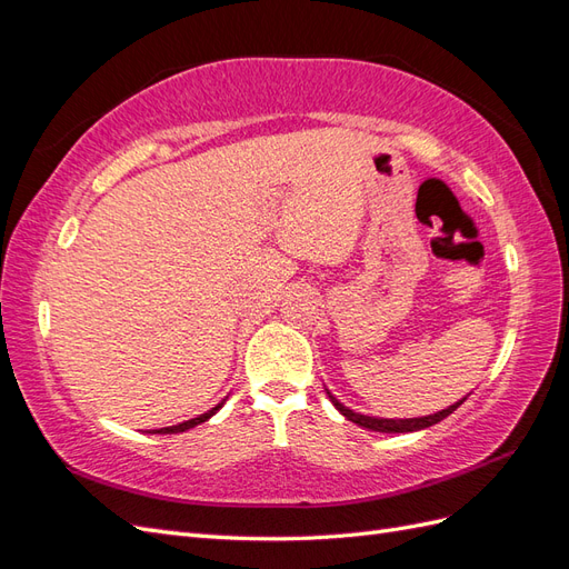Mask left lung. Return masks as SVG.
Listing matches in <instances>:
<instances>
[{
    "label": "left lung",
    "mask_w": 569,
    "mask_h": 569,
    "mask_svg": "<svg viewBox=\"0 0 569 569\" xmlns=\"http://www.w3.org/2000/svg\"><path fill=\"white\" fill-rule=\"evenodd\" d=\"M325 391H327V396H330V401H332V406L341 412L343 418L347 420H351V422H356L358 427H366V429H370V432H382V435H406V432H420V429H427V427H432V425H437V422H441L443 418H449L451 412L468 399V396H462L460 401H456V403H451L449 408H441V410H437V412H432V416H422V418H377V416H366V412H356V410H351L349 406H343L337 396L325 387Z\"/></svg>",
    "instance_id": "obj_1"
}]
</instances>
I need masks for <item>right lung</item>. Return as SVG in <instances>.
<instances>
[{
    "label": "right lung",
    "instance_id": "obj_1",
    "mask_svg": "<svg viewBox=\"0 0 569 569\" xmlns=\"http://www.w3.org/2000/svg\"><path fill=\"white\" fill-rule=\"evenodd\" d=\"M226 401H228V396L226 399H222L220 403H216L211 410H206V412H201V416H197V418H192V420H184V422H178V425H170V427H161V429H151V435H178V432H187V429H192V427H197V425H201V422H206V420H211L216 412L226 406Z\"/></svg>",
    "mask_w": 569,
    "mask_h": 569
}]
</instances>
